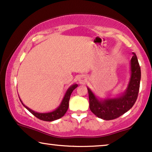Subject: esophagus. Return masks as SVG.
I'll return each instance as SVG.
<instances>
[{
  "mask_svg": "<svg viewBox=\"0 0 152 152\" xmlns=\"http://www.w3.org/2000/svg\"><path fill=\"white\" fill-rule=\"evenodd\" d=\"M78 82L80 84H85L86 83V78L84 76H81L78 79Z\"/></svg>",
  "mask_w": 152,
  "mask_h": 152,
  "instance_id": "esophagus-1",
  "label": "esophagus"
}]
</instances>
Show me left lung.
I'll return each mask as SVG.
<instances>
[{
  "label": "left lung",
  "instance_id": "8db88e82",
  "mask_svg": "<svg viewBox=\"0 0 152 152\" xmlns=\"http://www.w3.org/2000/svg\"><path fill=\"white\" fill-rule=\"evenodd\" d=\"M130 70L131 75L127 89L118 96L98 99L87 87L89 108L98 118L106 121L117 118L133 107L138 97L141 78L140 67L134 53L130 61Z\"/></svg>",
  "mask_w": 152,
  "mask_h": 152
}]
</instances>
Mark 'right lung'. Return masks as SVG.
<instances>
[{
	"label": "right lung",
	"mask_w": 152,
	"mask_h": 152,
	"mask_svg": "<svg viewBox=\"0 0 152 152\" xmlns=\"http://www.w3.org/2000/svg\"><path fill=\"white\" fill-rule=\"evenodd\" d=\"M77 87H78V85L77 84H74L72 85V86H70L69 88L67 89V90L66 91V93L65 94V96H64L63 100L61 101V103L60 104V105L55 110L50 112L39 113L34 112L32 110H31V109L27 107V106H25V104L23 103L22 100L20 99V102H22L23 106H24L29 112H31L34 116H35L36 118L44 121H55V120L61 118V117H63L64 115H65V113L67 112L68 107H69V101L70 96H71L72 91H73Z\"/></svg>",
	"instance_id": "obj_1"
}]
</instances>
